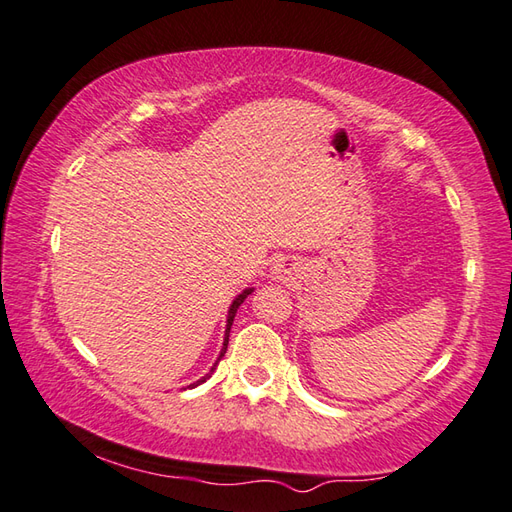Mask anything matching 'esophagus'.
<instances>
[{"mask_svg":"<svg viewBox=\"0 0 512 512\" xmlns=\"http://www.w3.org/2000/svg\"><path fill=\"white\" fill-rule=\"evenodd\" d=\"M270 273H273V277L277 281H284V284H288L292 275H295V268H292L288 259H279V262H275L273 268H270Z\"/></svg>","mask_w":512,"mask_h":512,"instance_id":"1","label":"esophagus"}]
</instances>
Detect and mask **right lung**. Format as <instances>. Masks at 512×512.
<instances>
[{
  "label": "right lung",
  "instance_id": "right-lung-1",
  "mask_svg": "<svg viewBox=\"0 0 512 512\" xmlns=\"http://www.w3.org/2000/svg\"><path fill=\"white\" fill-rule=\"evenodd\" d=\"M255 292V288H246V290H242L239 292V295L233 299V303L231 306H228V312H226V328H224V341H222V350H220V356H217V361L213 363V367L209 369V372H206L200 380H195V383H191L189 387H198V385H202V383H206V380L211 378V374L215 372V367H217V363L222 361V356L226 354V347H228V334H231V325H233V319H235V314H237V310H239V306H242L244 303V299L248 297V295H253Z\"/></svg>",
  "mask_w": 512,
  "mask_h": 512
}]
</instances>
